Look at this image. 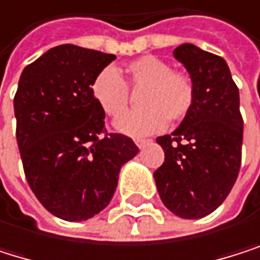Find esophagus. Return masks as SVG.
Here are the masks:
<instances>
[{
  "mask_svg": "<svg viewBox=\"0 0 260 260\" xmlns=\"http://www.w3.org/2000/svg\"><path fill=\"white\" fill-rule=\"evenodd\" d=\"M135 142H136V146H138L139 149H142V147H144L146 144H149V142H150V139H142V138H136V139H135Z\"/></svg>",
  "mask_w": 260,
  "mask_h": 260,
  "instance_id": "34e87169",
  "label": "esophagus"
}]
</instances>
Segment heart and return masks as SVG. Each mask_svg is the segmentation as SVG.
Listing matches in <instances>:
<instances>
[{
    "instance_id": "heart-1",
    "label": "heart",
    "mask_w": 260,
    "mask_h": 260,
    "mask_svg": "<svg viewBox=\"0 0 260 260\" xmlns=\"http://www.w3.org/2000/svg\"><path fill=\"white\" fill-rule=\"evenodd\" d=\"M141 91L140 108L121 116L116 128L139 136L159 132L169 122H181L192 111L197 98L196 83L183 71L156 55H142L128 61L121 77L113 68L102 70L93 80L91 93L101 110L118 118L128 108L129 90Z\"/></svg>"
}]
</instances>
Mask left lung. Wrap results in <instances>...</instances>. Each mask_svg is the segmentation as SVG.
Instances as JSON below:
<instances>
[{"mask_svg":"<svg viewBox=\"0 0 260 260\" xmlns=\"http://www.w3.org/2000/svg\"><path fill=\"white\" fill-rule=\"evenodd\" d=\"M174 55L189 71L197 98L172 135L156 138L164 162L153 177L169 211L183 218H202L225 202L240 171L239 88L220 55L189 43L175 48Z\"/></svg>","mask_w":260,"mask_h":260,"instance_id":"left-lung-1","label":"left lung"}]
</instances>
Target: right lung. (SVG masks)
<instances>
[{
    "mask_svg": "<svg viewBox=\"0 0 260 260\" xmlns=\"http://www.w3.org/2000/svg\"><path fill=\"white\" fill-rule=\"evenodd\" d=\"M116 57L74 45L49 49L23 70L14 98L17 142L35 197L68 222L110 203L122 164L138 153L132 138L108 133L94 77Z\"/></svg>",
    "mask_w": 260,
    "mask_h": 260,
    "instance_id": "obj_1",
    "label": "right lung"
}]
</instances>
